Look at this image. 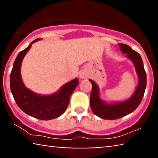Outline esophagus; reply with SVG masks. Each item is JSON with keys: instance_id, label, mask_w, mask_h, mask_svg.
I'll return each instance as SVG.
<instances>
[{"instance_id": "34e87169", "label": "esophagus", "mask_w": 158, "mask_h": 158, "mask_svg": "<svg viewBox=\"0 0 158 158\" xmlns=\"http://www.w3.org/2000/svg\"><path fill=\"white\" fill-rule=\"evenodd\" d=\"M80 77H81V78L85 79V78H87V77H88V75L86 74L85 72H82L81 74H80Z\"/></svg>"}]
</instances>
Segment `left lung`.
Returning <instances> with one entry per match:
<instances>
[{"mask_svg":"<svg viewBox=\"0 0 158 158\" xmlns=\"http://www.w3.org/2000/svg\"><path fill=\"white\" fill-rule=\"evenodd\" d=\"M120 49L123 53L127 54V57L135 64L139 82L136 91L129 100L124 102L107 104L99 98L98 88L92 80V90L90 98V105L94 113L103 119L114 120L129 114L138 107L143 98L147 85V75L144 70L143 62L141 56L130 47L125 44H119Z\"/></svg>","mask_w":158,"mask_h":158,"instance_id":"1","label":"left lung"}]
</instances>
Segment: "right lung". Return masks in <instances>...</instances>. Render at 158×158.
<instances>
[{"mask_svg": "<svg viewBox=\"0 0 158 158\" xmlns=\"http://www.w3.org/2000/svg\"><path fill=\"white\" fill-rule=\"evenodd\" d=\"M39 40H34L20 52L15 60L10 75V90L16 104L23 112L38 119L51 120L59 117L66 111L71 94L78 85V79L66 83L57 93L50 96H40L26 88L20 74L21 62L31 44Z\"/></svg>", "mask_w": 158, "mask_h": 158, "instance_id": "right-lung-1", "label": "right lung"}]
</instances>
